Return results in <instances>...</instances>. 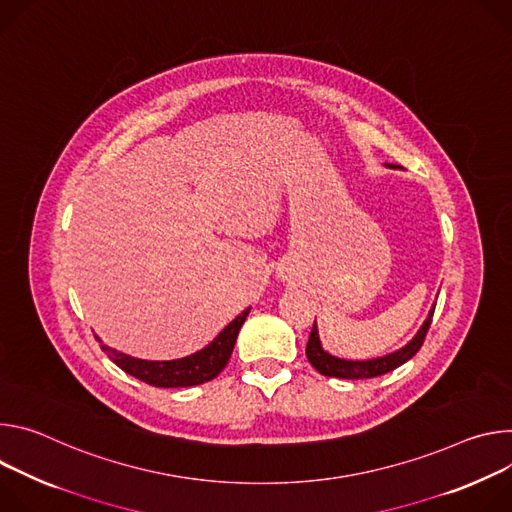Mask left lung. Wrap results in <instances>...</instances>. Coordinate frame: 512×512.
<instances>
[{"label": "left lung", "mask_w": 512, "mask_h": 512, "mask_svg": "<svg viewBox=\"0 0 512 512\" xmlns=\"http://www.w3.org/2000/svg\"><path fill=\"white\" fill-rule=\"evenodd\" d=\"M392 168H396L394 164H388ZM435 305L431 307L427 319L423 321V325L419 327V331L415 333V337L407 346H403L401 350H396L392 354L380 356V358H372V360H346V358H337L331 356L327 350H323L321 339H319V329H317V321L313 323L311 335H309V344H307V360L311 362V366L323 374V376H331V378H346V380H364V378H374V376H382L386 372H392L394 368L403 366L405 362H409L423 346V339L429 331L431 325V317H433Z\"/></svg>", "instance_id": "left-lung-1"}]
</instances>
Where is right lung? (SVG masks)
Returning a JSON list of instances; mask_svg holds the SVG:
<instances>
[{
	"mask_svg": "<svg viewBox=\"0 0 512 512\" xmlns=\"http://www.w3.org/2000/svg\"><path fill=\"white\" fill-rule=\"evenodd\" d=\"M250 309L252 307L244 309L232 323H227L209 346H205L203 350H199L191 356L179 358V360H162V362L140 360V358H132L128 354L113 350L105 344H101V350L107 354V358L113 364L120 366L124 372H128L130 376H134L146 384H152L158 388L197 386V384L213 380L225 368V364L230 362L238 333H240ZM97 342H101L99 337H97Z\"/></svg>",
	"mask_w": 512,
	"mask_h": 512,
	"instance_id": "1",
	"label": "right lung"
}]
</instances>
